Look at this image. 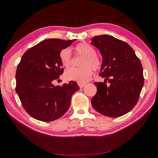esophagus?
<instances>
[{"instance_id":"34e87169","label":"esophagus","mask_w":158,"mask_h":158,"mask_svg":"<svg viewBox=\"0 0 158 158\" xmlns=\"http://www.w3.org/2000/svg\"><path fill=\"white\" fill-rule=\"evenodd\" d=\"M78 85L80 88H83L85 85V84H84V83H83V84H81V83H78Z\"/></svg>"}]
</instances>
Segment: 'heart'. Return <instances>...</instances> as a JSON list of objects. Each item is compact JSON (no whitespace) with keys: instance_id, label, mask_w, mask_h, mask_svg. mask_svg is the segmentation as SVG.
<instances>
[{"instance_id":"b5f03b06","label":"heart","mask_w":158,"mask_h":158,"mask_svg":"<svg viewBox=\"0 0 158 158\" xmlns=\"http://www.w3.org/2000/svg\"><path fill=\"white\" fill-rule=\"evenodd\" d=\"M77 53L84 56L81 63L82 68H73L67 69L65 73V78L69 81L78 83H85L89 80L93 70H99L102 67V60L96 56V50L91 45L86 42H81L74 47ZM60 60L63 66L68 68L72 64V56L68 49H63L60 52Z\"/></svg>"}]
</instances>
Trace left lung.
Masks as SVG:
<instances>
[{
	"instance_id": "obj_1",
	"label": "left lung",
	"mask_w": 158,
	"mask_h": 158,
	"mask_svg": "<svg viewBox=\"0 0 158 158\" xmlns=\"http://www.w3.org/2000/svg\"><path fill=\"white\" fill-rule=\"evenodd\" d=\"M90 44L102 56L100 75L104 82H95L97 93L92 98L93 107L105 116H123L137 103L144 79L141 61L126 42L111 35L93 37ZM110 83L106 85V81Z\"/></svg>"
}]
</instances>
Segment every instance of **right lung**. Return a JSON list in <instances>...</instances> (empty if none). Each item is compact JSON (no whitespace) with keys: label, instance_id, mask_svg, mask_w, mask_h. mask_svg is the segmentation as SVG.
<instances>
[{"label":"right lung","instance_id":"1","mask_svg":"<svg viewBox=\"0 0 158 158\" xmlns=\"http://www.w3.org/2000/svg\"><path fill=\"white\" fill-rule=\"evenodd\" d=\"M76 40L47 39L24 53L16 72V92L31 117L49 122L59 118L70 106L73 93L79 89L76 81L54 85L63 73L60 52Z\"/></svg>","mask_w":158,"mask_h":158}]
</instances>
